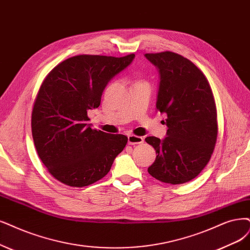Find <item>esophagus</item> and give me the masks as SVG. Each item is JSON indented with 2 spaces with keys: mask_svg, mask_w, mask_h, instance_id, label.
I'll return each mask as SVG.
<instances>
[{
  "mask_svg": "<svg viewBox=\"0 0 250 250\" xmlns=\"http://www.w3.org/2000/svg\"><path fill=\"white\" fill-rule=\"evenodd\" d=\"M144 142V139L142 137L135 136V135H128L127 136V143L130 145H136V144H141Z\"/></svg>",
  "mask_w": 250,
  "mask_h": 250,
  "instance_id": "obj_1",
  "label": "esophagus"
}]
</instances>
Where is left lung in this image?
I'll list each match as a JSON object with an SVG mask.
<instances>
[{
    "mask_svg": "<svg viewBox=\"0 0 250 250\" xmlns=\"http://www.w3.org/2000/svg\"><path fill=\"white\" fill-rule=\"evenodd\" d=\"M156 67L160 84L156 110L167 114V137H147L156 158L148 168L152 177L181 184L201 173L213 152L217 138L216 106L204 74L182 55L166 51L146 53Z\"/></svg>",
    "mask_w": 250,
    "mask_h": 250,
    "instance_id": "obj_1",
    "label": "left lung"
}]
</instances>
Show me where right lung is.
Wrapping results in <instances>:
<instances>
[{
	"label": "right lung",
	"instance_id": "right-lung-1",
	"mask_svg": "<svg viewBox=\"0 0 250 250\" xmlns=\"http://www.w3.org/2000/svg\"><path fill=\"white\" fill-rule=\"evenodd\" d=\"M123 58L82 54L62 62L43 81L32 112L36 150L52 176L82 188L103 178L127 142L91 128L88 110L101 104L108 82L130 66Z\"/></svg>",
	"mask_w": 250,
	"mask_h": 250
}]
</instances>
